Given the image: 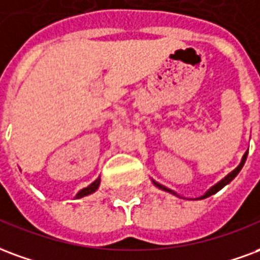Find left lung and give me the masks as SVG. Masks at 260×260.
<instances>
[{
	"label": "left lung",
	"mask_w": 260,
	"mask_h": 260,
	"mask_svg": "<svg viewBox=\"0 0 260 260\" xmlns=\"http://www.w3.org/2000/svg\"><path fill=\"white\" fill-rule=\"evenodd\" d=\"M247 155H248V151H247V152H245V155H244V156H242L241 164L238 165V166H237L236 169L233 170V172H231V173L227 174V176H226V177H224V179L220 180V181H219V183H217V184H215V185H213V187H212V188H209V190L206 191L205 195H202V197H201V200H204V198H208V197H210V195L216 194V192H217V191H219V190H221V188H223V187H224V185L229 184V183H230L231 180L234 179V177H236L237 174L240 173V170L242 169V166H244V164H245V160H247ZM152 183H153V184H155V185H156V187H158V188H160V190L168 191V192H172V194L177 195V194H176V192H174V191L169 190V188H166V187H165V185H162V184H159V183H156V181H155V180H152Z\"/></svg>",
	"instance_id": "obj_1"
}]
</instances>
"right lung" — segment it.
<instances>
[{
  "instance_id": "add662e5",
  "label": "right lung",
  "mask_w": 260,
  "mask_h": 260,
  "mask_svg": "<svg viewBox=\"0 0 260 260\" xmlns=\"http://www.w3.org/2000/svg\"><path fill=\"white\" fill-rule=\"evenodd\" d=\"M100 181H101V180H100V177H98V179H96L94 183H91L88 187H86V188H83L81 191H79L77 195H76V198H83V197H86V195H90L92 194V192H95L96 188H98V185H100Z\"/></svg>"
}]
</instances>
